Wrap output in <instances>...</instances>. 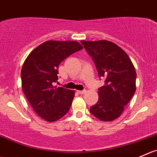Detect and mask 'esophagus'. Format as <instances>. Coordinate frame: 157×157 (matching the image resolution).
Wrapping results in <instances>:
<instances>
[{"instance_id": "34e87169", "label": "esophagus", "mask_w": 157, "mask_h": 157, "mask_svg": "<svg viewBox=\"0 0 157 157\" xmlns=\"http://www.w3.org/2000/svg\"><path fill=\"white\" fill-rule=\"evenodd\" d=\"M77 93L80 94H83L86 93V90H77Z\"/></svg>"}]
</instances>
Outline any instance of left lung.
Returning a JSON list of instances; mask_svg holds the SVG:
<instances>
[{
	"label": "left lung",
	"mask_w": 157,
	"mask_h": 157,
	"mask_svg": "<svg viewBox=\"0 0 157 157\" xmlns=\"http://www.w3.org/2000/svg\"><path fill=\"white\" fill-rule=\"evenodd\" d=\"M81 44L92 57L104 86L98 89L99 100L90 107L91 113L102 121H112L121 116L136 90V74L126 52L108 40Z\"/></svg>",
	"instance_id": "8db88e82"
}]
</instances>
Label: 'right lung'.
<instances>
[{
    "mask_svg": "<svg viewBox=\"0 0 157 157\" xmlns=\"http://www.w3.org/2000/svg\"><path fill=\"white\" fill-rule=\"evenodd\" d=\"M82 49L74 40H49L35 48L24 61L21 74L23 91L36 113L44 121H57L69 111L75 93L54 84L60 63Z\"/></svg>",
    "mask_w": 157,
    "mask_h": 157,
    "instance_id": "1",
    "label": "right lung"
}]
</instances>
